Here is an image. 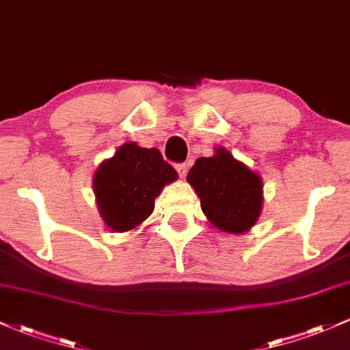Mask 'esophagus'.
I'll return each instance as SVG.
<instances>
[{
	"mask_svg": "<svg viewBox=\"0 0 350 350\" xmlns=\"http://www.w3.org/2000/svg\"><path fill=\"white\" fill-rule=\"evenodd\" d=\"M175 168H176V172H178L180 176H185V175H187V168H189V165H187V163H178Z\"/></svg>",
	"mask_w": 350,
	"mask_h": 350,
	"instance_id": "34e87169",
	"label": "esophagus"
}]
</instances>
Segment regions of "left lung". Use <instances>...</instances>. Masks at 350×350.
<instances>
[{
    "label": "left lung",
    "mask_w": 350,
    "mask_h": 350,
    "mask_svg": "<svg viewBox=\"0 0 350 350\" xmlns=\"http://www.w3.org/2000/svg\"><path fill=\"white\" fill-rule=\"evenodd\" d=\"M187 180L200 197L206 219L220 230L242 234L260 215V176L237 161L225 148H217L213 157L195 161Z\"/></svg>",
    "instance_id": "obj_1"
}]
</instances>
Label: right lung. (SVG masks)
<instances>
[{
	"instance_id": "add662e5",
	"label": "right lung",
	"mask_w": 350,
	"mask_h": 350,
	"mask_svg": "<svg viewBox=\"0 0 350 350\" xmlns=\"http://www.w3.org/2000/svg\"><path fill=\"white\" fill-rule=\"evenodd\" d=\"M176 172L160 150L125 144L96 170L93 187L105 224L113 232L140 225L155 206V197Z\"/></svg>"
}]
</instances>
